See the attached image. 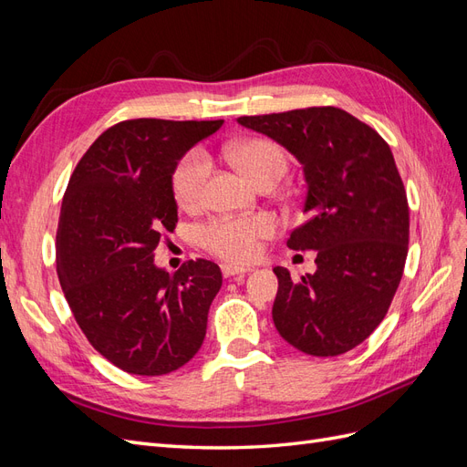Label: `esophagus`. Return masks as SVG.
<instances>
[{"label":"esophagus","mask_w":467,"mask_h":467,"mask_svg":"<svg viewBox=\"0 0 467 467\" xmlns=\"http://www.w3.org/2000/svg\"><path fill=\"white\" fill-rule=\"evenodd\" d=\"M249 271H251V268H245V266H235V265H230V263L222 265V275H223L225 278H232V276H244V275H247Z\"/></svg>","instance_id":"obj_1"}]
</instances>
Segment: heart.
I'll use <instances>...</instances> for the list:
<instances>
[{"label":"heart","mask_w":467,"mask_h":467,"mask_svg":"<svg viewBox=\"0 0 467 467\" xmlns=\"http://www.w3.org/2000/svg\"><path fill=\"white\" fill-rule=\"evenodd\" d=\"M232 161L259 187L265 181H280L288 169L286 153L265 138H247L228 148ZM210 173L208 158L201 150L189 151L173 171V194L182 208L201 202ZM275 234V220L257 214L249 218H212L196 230V242L212 255L232 263L257 257L261 242Z\"/></svg>","instance_id":"heart-1"}]
</instances>
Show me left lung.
I'll return each instance as SVG.
<instances>
[{
	"mask_svg": "<svg viewBox=\"0 0 467 467\" xmlns=\"http://www.w3.org/2000/svg\"><path fill=\"white\" fill-rule=\"evenodd\" d=\"M237 122L285 146L307 185L302 225L286 245L316 251L317 271L292 280L275 266V327L294 348L337 357L386 317L409 244L403 181L386 140L337 107H309Z\"/></svg>",
	"mask_w": 467,
	"mask_h": 467,
	"instance_id": "obj_1",
	"label": "left lung"
}]
</instances>
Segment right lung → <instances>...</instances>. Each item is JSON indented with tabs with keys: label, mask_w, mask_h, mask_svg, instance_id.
<instances>
[{
	"label": "right lung",
	"mask_w": 467,
	"mask_h": 467,
	"mask_svg": "<svg viewBox=\"0 0 467 467\" xmlns=\"http://www.w3.org/2000/svg\"><path fill=\"white\" fill-rule=\"evenodd\" d=\"M223 120L134 119L110 126L69 177L56 232V271L69 309L93 348L138 376H163L202 347L220 266H155L173 232V171Z\"/></svg>",
	"instance_id": "1"
}]
</instances>
